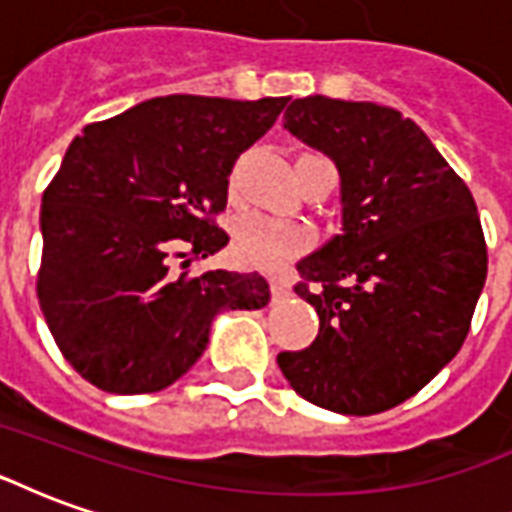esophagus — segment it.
I'll list each match as a JSON object with an SVG mask.
<instances>
[{"label":"esophagus","instance_id":"34e87169","mask_svg":"<svg viewBox=\"0 0 512 512\" xmlns=\"http://www.w3.org/2000/svg\"><path fill=\"white\" fill-rule=\"evenodd\" d=\"M268 285H271V293H274V299H285L290 296V282L282 277H271L268 279Z\"/></svg>","mask_w":512,"mask_h":512}]
</instances>
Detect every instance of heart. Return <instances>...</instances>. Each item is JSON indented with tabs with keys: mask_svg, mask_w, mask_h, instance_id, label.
I'll return each instance as SVG.
<instances>
[{
	"mask_svg": "<svg viewBox=\"0 0 512 512\" xmlns=\"http://www.w3.org/2000/svg\"><path fill=\"white\" fill-rule=\"evenodd\" d=\"M307 249V233L296 224L244 219L235 230L233 252L241 266L277 271Z\"/></svg>",
	"mask_w": 512,
	"mask_h": 512,
	"instance_id": "obj_1",
	"label": "heart"
}]
</instances>
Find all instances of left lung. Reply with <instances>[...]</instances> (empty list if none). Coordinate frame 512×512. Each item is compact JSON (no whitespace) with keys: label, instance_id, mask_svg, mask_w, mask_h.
Masks as SVG:
<instances>
[{"label":"left lung","instance_id":"obj_1","mask_svg":"<svg viewBox=\"0 0 512 512\" xmlns=\"http://www.w3.org/2000/svg\"><path fill=\"white\" fill-rule=\"evenodd\" d=\"M282 126L340 172L343 227L301 257L321 329L277 365L304 400L367 417L417 395L469 334L488 274L472 191L389 106L296 98Z\"/></svg>","mask_w":512,"mask_h":512}]
</instances>
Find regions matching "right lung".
<instances>
[{"mask_svg":"<svg viewBox=\"0 0 512 512\" xmlns=\"http://www.w3.org/2000/svg\"><path fill=\"white\" fill-rule=\"evenodd\" d=\"M285 104L164 95L87 126L65 150L40 205L38 299L62 356L90 384L115 395L167 389L208 348L216 315L266 307L257 271L175 277L169 252L227 246L213 216L235 158Z\"/></svg>","mask_w":512,"mask_h":512,"instance_id":"1","label":"right lung"}]
</instances>
